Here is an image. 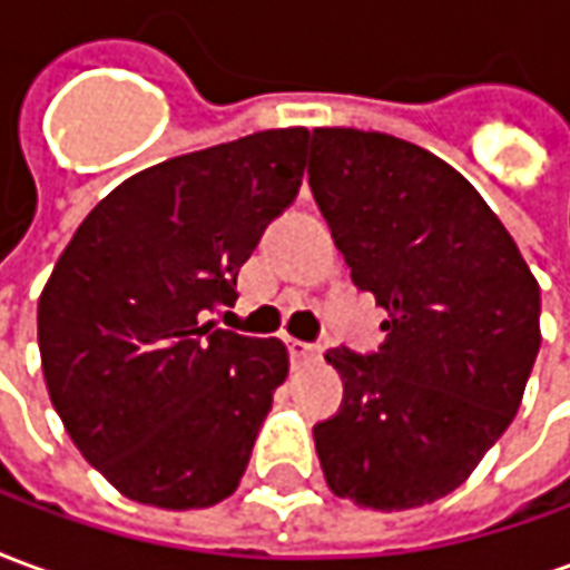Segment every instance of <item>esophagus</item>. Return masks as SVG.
<instances>
[{
  "label": "esophagus",
  "mask_w": 570,
  "mask_h": 570,
  "mask_svg": "<svg viewBox=\"0 0 570 570\" xmlns=\"http://www.w3.org/2000/svg\"><path fill=\"white\" fill-rule=\"evenodd\" d=\"M286 347H289V357L296 363H308V360L321 357V347L311 345V342H302V338H286Z\"/></svg>",
  "instance_id": "1"
}]
</instances>
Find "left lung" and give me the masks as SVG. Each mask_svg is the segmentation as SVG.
I'll list each match as a JSON object with an SVG mask.
<instances>
[{"instance_id":"obj_1","label":"left lung","mask_w":570,"mask_h":570,"mask_svg":"<svg viewBox=\"0 0 570 570\" xmlns=\"http://www.w3.org/2000/svg\"><path fill=\"white\" fill-rule=\"evenodd\" d=\"M308 186L354 286L387 311L379 351H326L345 396L314 424L323 476L384 513L433 503L515 419L540 286L476 188L412 142L317 128Z\"/></svg>"}]
</instances>
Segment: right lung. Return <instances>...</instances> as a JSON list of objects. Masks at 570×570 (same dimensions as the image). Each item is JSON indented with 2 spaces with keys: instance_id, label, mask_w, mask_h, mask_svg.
I'll use <instances>...</instances> for the list:
<instances>
[{
  "instance_id": "obj_1",
  "label": "right lung",
  "mask_w": 570,
  "mask_h": 570,
  "mask_svg": "<svg viewBox=\"0 0 570 570\" xmlns=\"http://www.w3.org/2000/svg\"><path fill=\"white\" fill-rule=\"evenodd\" d=\"M308 130L179 155L94 207L39 298V354L63 428L125 498L200 510L247 470L284 342L207 323L296 200Z\"/></svg>"
}]
</instances>
